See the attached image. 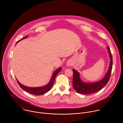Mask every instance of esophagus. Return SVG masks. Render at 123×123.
<instances>
[{
  "label": "esophagus",
  "instance_id": "1",
  "mask_svg": "<svg viewBox=\"0 0 123 123\" xmlns=\"http://www.w3.org/2000/svg\"><path fill=\"white\" fill-rule=\"evenodd\" d=\"M67 67H70L72 65V62L71 61H68L66 64Z\"/></svg>",
  "mask_w": 123,
  "mask_h": 123
}]
</instances>
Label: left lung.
I'll list each match as a JSON object with an SVG mask.
<instances>
[{
  "label": "left lung",
  "mask_w": 123,
  "mask_h": 123,
  "mask_svg": "<svg viewBox=\"0 0 123 123\" xmlns=\"http://www.w3.org/2000/svg\"><path fill=\"white\" fill-rule=\"evenodd\" d=\"M109 56L110 58V63L109 68L106 75L104 78L99 81L92 83H86L83 81L80 77V74L74 68L73 69L74 73L73 85L74 89L79 93L82 94H90L97 92L102 89L104 86L108 83L111 74L112 67V57L111 52L110 49L107 47Z\"/></svg>",
  "instance_id": "obj_1"
}]
</instances>
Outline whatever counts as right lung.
I'll use <instances>...</instances> for the list:
<instances>
[{
	"instance_id": "1",
	"label": "right lung",
	"mask_w": 123,
	"mask_h": 123,
	"mask_svg": "<svg viewBox=\"0 0 123 123\" xmlns=\"http://www.w3.org/2000/svg\"><path fill=\"white\" fill-rule=\"evenodd\" d=\"M28 37V36H27V37H23V38H21L19 41L17 42L16 44L18 43V42H19L20 40H22L23 39H25L26 38H27ZM61 68H62L61 67H59L55 71L54 73H53V74H52L51 77V79L50 80V81L47 85H46L45 86H39V87H29V86H26L25 85H23L22 84H21L16 78V79L17 83H18L19 86H20L21 88L22 89L25 91H26V92H27L29 93H31V94H33V95H42V94H44L47 93L48 92H49L51 89V87L54 84L55 77H56V75L58 74V73L62 70Z\"/></svg>"
}]
</instances>
